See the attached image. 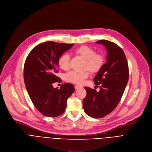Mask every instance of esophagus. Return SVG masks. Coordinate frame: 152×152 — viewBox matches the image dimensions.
<instances>
[{
  "instance_id": "esophagus-1",
  "label": "esophagus",
  "mask_w": 152,
  "mask_h": 152,
  "mask_svg": "<svg viewBox=\"0 0 152 152\" xmlns=\"http://www.w3.org/2000/svg\"><path fill=\"white\" fill-rule=\"evenodd\" d=\"M82 88V86L79 85H75V90H77V89H79V88Z\"/></svg>"
}]
</instances>
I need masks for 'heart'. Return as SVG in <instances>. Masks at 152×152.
Here are the masks:
<instances>
[{"label": "heart", "instance_id": "b5f03b06", "mask_svg": "<svg viewBox=\"0 0 152 152\" xmlns=\"http://www.w3.org/2000/svg\"><path fill=\"white\" fill-rule=\"evenodd\" d=\"M75 52L85 59L84 69H88L91 72H98L103 66L104 62V57L103 54L96 53L95 50L91 47L81 46L75 50ZM59 67L64 70H67L70 68V56L67 53L61 55L58 60ZM89 72L85 70L79 73L71 71L64 76L65 80L69 82L80 84L83 80L89 76Z\"/></svg>", "mask_w": 152, "mask_h": 152}]
</instances>
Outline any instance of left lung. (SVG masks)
<instances>
[{
    "instance_id": "obj_1",
    "label": "left lung",
    "mask_w": 152,
    "mask_h": 152,
    "mask_svg": "<svg viewBox=\"0 0 152 152\" xmlns=\"http://www.w3.org/2000/svg\"><path fill=\"white\" fill-rule=\"evenodd\" d=\"M96 42L105 47L107 61L94 77L100 91L84 87L86 96L83 107L86 114L100 118L111 113L119 103L129 80V67L124 52L115 43L105 39Z\"/></svg>"
}]
</instances>
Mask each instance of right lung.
<instances>
[{"label": "right lung", "mask_w": 152, "mask_h": 152, "mask_svg": "<svg viewBox=\"0 0 152 152\" xmlns=\"http://www.w3.org/2000/svg\"><path fill=\"white\" fill-rule=\"evenodd\" d=\"M73 44L47 41L35 47L28 55L24 66V80L28 94L42 115L56 117L62 114L67 100L75 91L70 83H62L59 89L53 83L60 80L58 60Z\"/></svg>", "instance_id": "add662e5"}]
</instances>
